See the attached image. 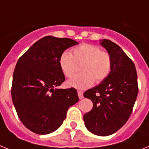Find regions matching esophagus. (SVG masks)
Returning a JSON list of instances; mask_svg holds the SVG:
<instances>
[{
    "label": "esophagus",
    "instance_id": "esophagus-1",
    "mask_svg": "<svg viewBox=\"0 0 149 149\" xmlns=\"http://www.w3.org/2000/svg\"><path fill=\"white\" fill-rule=\"evenodd\" d=\"M78 96L79 98V99H82V98H83V92H82V91H80V90H79Z\"/></svg>",
    "mask_w": 149,
    "mask_h": 149
}]
</instances>
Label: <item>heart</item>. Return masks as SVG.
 <instances>
[{"mask_svg": "<svg viewBox=\"0 0 149 149\" xmlns=\"http://www.w3.org/2000/svg\"><path fill=\"white\" fill-rule=\"evenodd\" d=\"M77 63H82V73L75 75L67 81V85L78 89H86L95 82L104 80L111 73L112 59L109 54L101 50L98 46L82 44L73 49V55L68 51L61 53L59 66L65 77H70L74 73Z\"/></svg>", "mask_w": 149, "mask_h": 149, "instance_id": "heart-1", "label": "heart"}]
</instances>
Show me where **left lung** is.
Wrapping results in <instances>:
<instances>
[{"instance_id": "8db88e82", "label": "left lung", "mask_w": 149, "mask_h": 149, "mask_svg": "<svg viewBox=\"0 0 149 149\" xmlns=\"http://www.w3.org/2000/svg\"><path fill=\"white\" fill-rule=\"evenodd\" d=\"M112 59L109 76L99 85L87 90L85 98L93 103L92 109L83 116L86 127L97 136L113 134L130 117L139 88L137 73L132 60L121 47L108 39L100 40Z\"/></svg>"}]
</instances>
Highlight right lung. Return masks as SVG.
<instances>
[{
    "instance_id": "obj_1",
    "label": "right lung",
    "mask_w": 149,
    "mask_h": 149,
    "mask_svg": "<svg viewBox=\"0 0 149 149\" xmlns=\"http://www.w3.org/2000/svg\"><path fill=\"white\" fill-rule=\"evenodd\" d=\"M78 42L48 36L33 44L19 57L15 67L11 88L18 117L32 132L45 135L63 123L70 106L79 101L77 89L57 88L65 80L59 57Z\"/></svg>"
}]
</instances>
